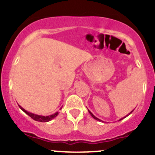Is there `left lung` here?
<instances>
[{
	"label": "left lung",
	"instance_id": "8db88e82",
	"mask_svg": "<svg viewBox=\"0 0 155 155\" xmlns=\"http://www.w3.org/2000/svg\"><path fill=\"white\" fill-rule=\"evenodd\" d=\"M133 110H132V112H130V113H129V114H128V115H127V116L124 117V118H122L121 119H120V120H122V119L125 118H126V117H127V116H128V115H130V114H131V113H132V112H133ZM88 112H89V113H90V114H91V116H92V117H93V118H94V119H96V120H98V121H102V122H103V120H100V119H99V118H96V116H95V115H93V113H91V111H90V110H88Z\"/></svg>",
	"mask_w": 155,
	"mask_h": 155
}]
</instances>
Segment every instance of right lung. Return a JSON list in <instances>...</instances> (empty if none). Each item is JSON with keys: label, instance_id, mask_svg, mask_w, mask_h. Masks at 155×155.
<instances>
[{"label": "right lung", "instance_id": "right-lung-1", "mask_svg": "<svg viewBox=\"0 0 155 155\" xmlns=\"http://www.w3.org/2000/svg\"><path fill=\"white\" fill-rule=\"evenodd\" d=\"M19 107L21 109V110H23V111L25 113H26L27 115H29V116L32 119H34V120H37V121H40V122H48V121H50V120H51L53 118H55V117H57V115H58V114H59L58 112H57V113L53 114V115H48V116H44V115H36V114L29 113V112L26 111V110H25V109H23L21 106H20V105H19Z\"/></svg>", "mask_w": 155, "mask_h": 155}]
</instances>
